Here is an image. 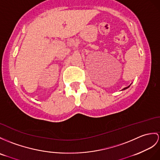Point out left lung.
<instances>
[{
  "instance_id": "left-lung-1",
  "label": "left lung",
  "mask_w": 160,
  "mask_h": 160,
  "mask_svg": "<svg viewBox=\"0 0 160 160\" xmlns=\"http://www.w3.org/2000/svg\"><path fill=\"white\" fill-rule=\"evenodd\" d=\"M130 85H131V84H130ZM130 85H129V86H128V87H126V88H123V89H122V90H125V89H128V88H129V87H130Z\"/></svg>"
}]
</instances>
